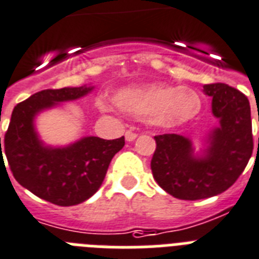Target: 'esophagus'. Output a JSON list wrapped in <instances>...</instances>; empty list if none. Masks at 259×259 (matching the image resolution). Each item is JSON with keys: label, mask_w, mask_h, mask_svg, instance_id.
Instances as JSON below:
<instances>
[{"label": "esophagus", "mask_w": 259, "mask_h": 259, "mask_svg": "<svg viewBox=\"0 0 259 259\" xmlns=\"http://www.w3.org/2000/svg\"><path fill=\"white\" fill-rule=\"evenodd\" d=\"M125 138H126V141L132 142V141H134L137 138V133H134L133 130H127V132L125 133Z\"/></svg>", "instance_id": "34e87169"}]
</instances>
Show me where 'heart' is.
<instances>
[{"mask_svg":"<svg viewBox=\"0 0 259 259\" xmlns=\"http://www.w3.org/2000/svg\"><path fill=\"white\" fill-rule=\"evenodd\" d=\"M114 101L123 113L147 119L159 127H175L190 122L201 110V100L193 89L160 82L121 89ZM99 105L101 109L108 108L104 101Z\"/></svg>","mask_w":259,"mask_h":259,"instance_id":"heart-1","label":"heart"}]
</instances>
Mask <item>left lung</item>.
Instances as JSON below:
<instances>
[{
  "mask_svg": "<svg viewBox=\"0 0 259 259\" xmlns=\"http://www.w3.org/2000/svg\"><path fill=\"white\" fill-rule=\"evenodd\" d=\"M204 92L212 97V112L220 119V127L209 136L207 155L193 156L191 141L179 134L154 137V179L180 200L207 199L227 191L244 172L253 154L247 97L223 82L204 85Z\"/></svg>",
  "mask_w": 259,
  "mask_h": 259,
  "instance_id": "left-lung-1",
  "label": "left lung"
}]
</instances>
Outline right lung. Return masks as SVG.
I'll return each instance as SVG.
<instances>
[{"instance_id":"obj_1","label":"right lung","mask_w":259,"mask_h":259,"mask_svg":"<svg viewBox=\"0 0 259 259\" xmlns=\"http://www.w3.org/2000/svg\"><path fill=\"white\" fill-rule=\"evenodd\" d=\"M91 91L92 87L85 85L40 91L17 104L5 133L4 150L15 180L35 196L60 207L80 204L97 192L125 138L85 137L68 147L52 149L39 141L32 121L40 110Z\"/></svg>"}]
</instances>
